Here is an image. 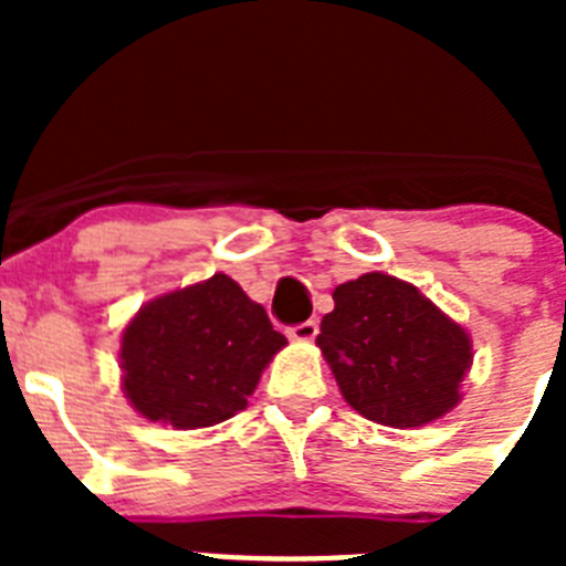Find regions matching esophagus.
I'll return each instance as SVG.
<instances>
[{"instance_id": "esophagus-1", "label": "esophagus", "mask_w": 566, "mask_h": 566, "mask_svg": "<svg viewBox=\"0 0 566 566\" xmlns=\"http://www.w3.org/2000/svg\"><path fill=\"white\" fill-rule=\"evenodd\" d=\"M289 337L297 339V343H312L317 337V323L314 319H306V323H297V326L289 328Z\"/></svg>"}]
</instances>
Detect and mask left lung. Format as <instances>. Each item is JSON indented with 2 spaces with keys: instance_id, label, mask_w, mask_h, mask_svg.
Segmentation results:
<instances>
[{
  "instance_id": "8db88e82",
  "label": "left lung",
  "mask_w": 566,
  "mask_h": 566,
  "mask_svg": "<svg viewBox=\"0 0 566 566\" xmlns=\"http://www.w3.org/2000/svg\"><path fill=\"white\" fill-rule=\"evenodd\" d=\"M317 345L345 402L365 419L419 428L459 402L470 337L417 286L371 272L334 289Z\"/></svg>"
}]
</instances>
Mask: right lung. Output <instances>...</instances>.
Wrapping results in <instances>:
<instances>
[{
  "mask_svg": "<svg viewBox=\"0 0 566 566\" xmlns=\"http://www.w3.org/2000/svg\"><path fill=\"white\" fill-rule=\"evenodd\" d=\"M286 337L266 308L227 274L178 289L129 319L122 334L124 394L149 422L209 428L249 405Z\"/></svg>",
  "mask_w": 566,
  "mask_h": 566,
  "instance_id": "1",
  "label": "right lung"
}]
</instances>
